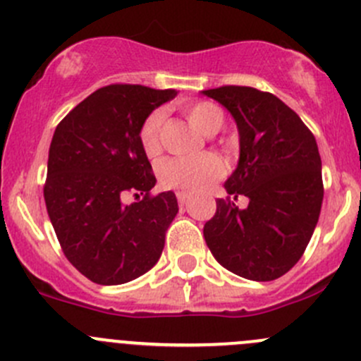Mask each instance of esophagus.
<instances>
[{
  "label": "esophagus",
  "instance_id": "1",
  "mask_svg": "<svg viewBox=\"0 0 361 361\" xmlns=\"http://www.w3.org/2000/svg\"><path fill=\"white\" fill-rule=\"evenodd\" d=\"M176 197H178V202H180V206H185L188 201V194L187 192H176Z\"/></svg>",
  "mask_w": 361,
  "mask_h": 361
}]
</instances>
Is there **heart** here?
<instances>
[{
  "mask_svg": "<svg viewBox=\"0 0 361 361\" xmlns=\"http://www.w3.org/2000/svg\"><path fill=\"white\" fill-rule=\"evenodd\" d=\"M187 116L195 129L202 134H216L224 126V110L209 101H201L188 106ZM164 123V111L155 110L147 116L140 130V143L147 157L154 159L160 154V129ZM224 173V166L213 154H201L194 157L171 159L160 166L159 178L164 187L180 188L187 192L204 190L211 181Z\"/></svg>",
  "mask_w": 361,
  "mask_h": 361,
  "instance_id": "obj_1",
  "label": "heart"
}]
</instances>
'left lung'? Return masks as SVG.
Instances as JSON below:
<instances>
[{
  "instance_id": "obj_1",
  "label": "left lung",
  "mask_w": 361,
  "mask_h": 361,
  "mask_svg": "<svg viewBox=\"0 0 361 361\" xmlns=\"http://www.w3.org/2000/svg\"><path fill=\"white\" fill-rule=\"evenodd\" d=\"M235 120L239 160L225 181L231 199L216 201L204 239L218 264L251 279L272 281L305 251L323 202L322 159L300 116L271 92L225 85L202 90ZM239 195L249 206L238 208Z\"/></svg>"
}]
</instances>
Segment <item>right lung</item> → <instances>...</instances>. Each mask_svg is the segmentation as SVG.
<instances>
[{"mask_svg":"<svg viewBox=\"0 0 361 361\" xmlns=\"http://www.w3.org/2000/svg\"><path fill=\"white\" fill-rule=\"evenodd\" d=\"M176 90L97 89L61 120L49 150L47 211L64 255L97 285H122L150 271L178 213L174 192L152 197L157 180L140 143L147 116ZM127 191L144 199L123 204Z\"/></svg>","mask_w":361,"mask_h":361,"instance_id":"1","label":"right lung"}]
</instances>
